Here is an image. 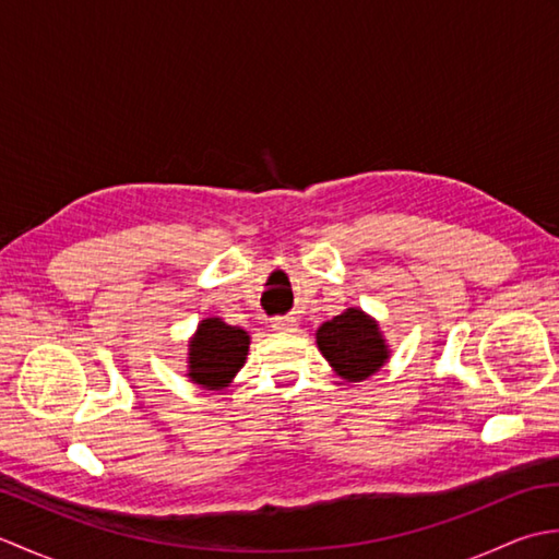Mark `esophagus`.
I'll use <instances>...</instances> for the list:
<instances>
[{
	"mask_svg": "<svg viewBox=\"0 0 559 559\" xmlns=\"http://www.w3.org/2000/svg\"><path fill=\"white\" fill-rule=\"evenodd\" d=\"M271 329L273 331H295L298 329V322L293 317H276L271 319Z\"/></svg>",
	"mask_w": 559,
	"mask_h": 559,
	"instance_id": "1",
	"label": "esophagus"
}]
</instances>
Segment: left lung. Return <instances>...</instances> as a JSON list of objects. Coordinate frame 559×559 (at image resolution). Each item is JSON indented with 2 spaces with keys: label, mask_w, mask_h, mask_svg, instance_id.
Instances as JSON below:
<instances>
[{
  "label": "left lung",
  "mask_w": 559,
  "mask_h": 559,
  "mask_svg": "<svg viewBox=\"0 0 559 559\" xmlns=\"http://www.w3.org/2000/svg\"><path fill=\"white\" fill-rule=\"evenodd\" d=\"M317 346L331 367L348 382L370 377L389 358L377 324L360 310H348L319 326Z\"/></svg>",
  "instance_id": "left-lung-1"
}]
</instances>
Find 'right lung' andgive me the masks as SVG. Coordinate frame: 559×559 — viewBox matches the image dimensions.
<instances>
[{
  "instance_id": "right-lung-1",
  "label": "right lung",
  "mask_w": 559,
  "mask_h": 559,
  "mask_svg": "<svg viewBox=\"0 0 559 559\" xmlns=\"http://www.w3.org/2000/svg\"><path fill=\"white\" fill-rule=\"evenodd\" d=\"M247 348V331L228 326L218 317L204 319L189 341V377L206 389H221L245 365Z\"/></svg>"
}]
</instances>
